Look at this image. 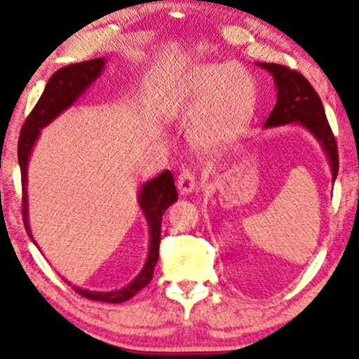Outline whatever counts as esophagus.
Masks as SVG:
<instances>
[{"label": "esophagus", "mask_w": 359, "mask_h": 359, "mask_svg": "<svg viewBox=\"0 0 359 359\" xmlns=\"http://www.w3.org/2000/svg\"><path fill=\"white\" fill-rule=\"evenodd\" d=\"M195 185H196L195 174L189 169L182 170V172L179 174V177H177V189H179L180 194L182 195L191 194V191L195 190Z\"/></svg>", "instance_id": "1"}]
</instances>
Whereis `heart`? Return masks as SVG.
I'll use <instances>...</instances> for the list:
<instances>
[{"label":"heart","instance_id":"heart-1","mask_svg":"<svg viewBox=\"0 0 359 359\" xmlns=\"http://www.w3.org/2000/svg\"><path fill=\"white\" fill-rule=\"evenodd\" d=\"M182 93L190 107H206L195 127V138L201 144L228 138L250 117L257 102L250 74L231 63L194 68L187 74Z\"/></svg>","mask_w":359,"mask_h":359}]
</instances>
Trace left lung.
<instances>
[{"mask_svg": "<svg viewBox=\"0 0 359 359\" xmlns=\"http://www.w3.org/2000/svg\"><path fill=\"white\" fill-rule=\"evenodd\" d=\"M273 76L276 86L275 109L266 118L264 127H280V125H301L319 141L329 161L332 180L335 182L338 174V151L330 125L327 122L324 105L314 88L301 73L292 72L287 67L276 63H259Z\"/></svg>", "mask_w": 359, "mask_h": 359, "instance_id": "left-lung-1", "label": "left lung"}]
</instances>
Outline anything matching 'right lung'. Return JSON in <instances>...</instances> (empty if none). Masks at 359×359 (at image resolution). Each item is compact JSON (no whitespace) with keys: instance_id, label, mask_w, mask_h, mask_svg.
I'll return each mask as SVG.
<instances>
[{"instance_id":"right-lung-1","label":"right lung","mask_w":359,"mask_h":359,"mask_svg":"<svg viewBox=\"0 0 359 359\" xmlns=\"http://www.w3.org/2000/svg\"><path fill=\"white\" fill-rule=\"evenodd\" d=\"M105 62H107V58H94L89 60V62L68 65V67L60 68L57 73H53V76L48 79L47 86H45L39 102L35 104L34 110L30 112L21 128V136H19L18 143V159L19 168H21L22 180V219L27 234L35 245H37V242L34 239L29 224L27 165L30 154H32V149L35 143H37L42 128L52 123L55 118L60 117V115L65 112V110L72 107L81 95L93 86L94 81L104 72ZM174 201H177V190H175L174 177L169 170H164V172L158 175L156 179L144 182V184L140 187L138 191V205L141 211H143L144 219L146 223H148L149 229V249L143 269H141V271L136 275V278L133 281H130L127 286L120 287V290L89 291L78 286H73V290L76 291L78 294L88 297V299L112 302V304L128 301L130 297H133L140 290H143V287L153 280L154 266L158 264L159 259L163 215ZM68 285H72V283H68Z\"/></svg>"}]
</instances>
